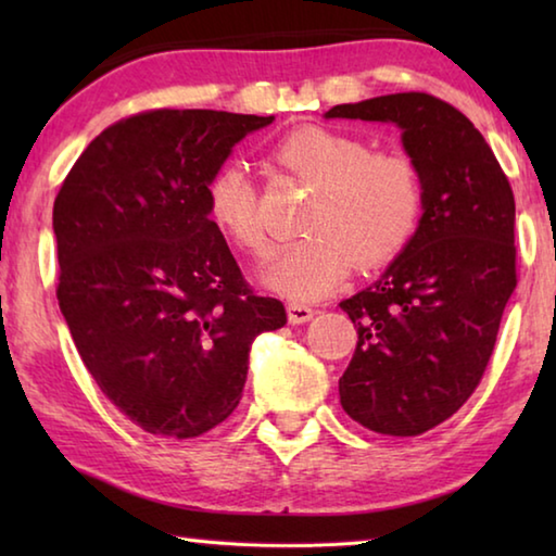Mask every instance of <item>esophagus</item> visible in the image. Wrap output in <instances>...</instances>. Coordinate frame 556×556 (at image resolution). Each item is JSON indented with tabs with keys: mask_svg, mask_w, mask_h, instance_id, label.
Returning <instances> with one entry per match:
<instances>
[{
	"mask_svg": "<svg viewBox=\"0 0 556 556\" xmlns=\"http://www.w3.org/2000/svg\"><path fill=\"white\" fill-rule=\"evenodd\" d=\"M287 314H289V324H306L312 321V318L316 316V308L314 306H306V304H296V301H291V304L287 306Z\"/></svg>",
	"mask_w": 556,
	"mask_h": 556,
	"instance_id": "34e87169",
	"label": "esophagus"
}]
</instances>
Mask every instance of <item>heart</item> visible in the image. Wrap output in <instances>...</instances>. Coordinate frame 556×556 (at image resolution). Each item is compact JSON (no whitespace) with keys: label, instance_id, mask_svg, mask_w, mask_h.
<instances>
[{"label":"heart","instance_id":"heart-1","mask_svg":"<svg viewBox=\"0 0 556 556\" xmlns=\"http://www.w3.org/2000/svg\"><path fill=\"white\" fill-rule=\"evenodd\" d=\"M275 159L314 193L304 208V240L281 252L265 281L294 301L321 299L348 275L353 260L375 267L409 242L419 223L425 188L419 168L400 149H370L348 131L299 127L275 147ZM205 213L252 255H265L269 238L260 218L257 188L244 166L223 162L203 186Z\"/></svg>","mask_w":556,"mask_h":556}]
</instances>
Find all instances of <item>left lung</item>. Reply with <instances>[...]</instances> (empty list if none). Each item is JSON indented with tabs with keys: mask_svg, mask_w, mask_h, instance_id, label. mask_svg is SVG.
Masks as SVG:
<instances>
[{
	"mask_svg": "<svg viewBox=\"0 0 556 556\" xmlns=\"http://www.w3.org/2000/svg\"><path fill=\"white\" fill-rule=\"evenodd\" d=\"M326 117L394 122L419 168L425 215L372 287L341 301L357 328L338 380L345 414L388 437H419L483 380L517 287L515 195L464 112L429 92H394Z\"/></svg>",
	"mask_w": 556,
	"mask_h": 556,
	"instance_id": "left-lung-1",
	"label": "left lung"
}]
</instances>
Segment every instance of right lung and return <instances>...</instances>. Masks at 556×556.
I'll return each instance as SVG.
<instances>
[{"label": "right lung", "mask_w": 556, "mask_h": 556, "mask_svg": "<svg viewBox=\"0 0 556 556\" xmlns=\"http://www.w3.org/2000/svg\"><path fill=\"white\" fill-rule=\"evenodd\" d=\"M275 117L144 110L92 139L53 203L59 306L102 394L164 439H193L240 404L250 345L287 324L248 285L203 186Z\"/></svg>", "instance_id": "right-lung-1"}]
</instances>
